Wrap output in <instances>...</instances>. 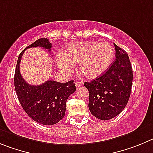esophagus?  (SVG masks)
<instances>
[{
  "label": "esophagus",
  "instance_id": "34e87169",
  "mask_svg": "<svg viewBox=\"0 0 153 153\" xmlns=\"http://www.w3.org/2000/svg\"><path fill=\"white\" fill-rule=\"evenodd\" d=\"M83 85V83L81 82H75V86L76 88H80V87H82Z\"/></svg>",
  "mask_w": 153,
  "mask_h": 153
}]
</instances>
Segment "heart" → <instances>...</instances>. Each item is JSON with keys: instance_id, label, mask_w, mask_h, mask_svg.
<instances>
[{"instance_id": "heart-1", "label": "heart", "mask_w": 153, "mask_h": 153, "mask_svg": "<svg viewBox=\"0 0 153 153\" xmlns=\"http://www.w3.org/2000/svg\"><path fill=\"white\" fill-rule=\"evenodd\" d=\"M114 58V50L108 42L85 41L73 44L65 53L60 52L56 56V65L64 72H71L74 64L88 78H95L105 72Z\"/></svg>"}]
</instances>
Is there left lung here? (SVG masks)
<instances>
[{
    "mask_svg": "<svg viewBox=\"0 0 153 153\" xmlns=\"http://www.w3.org/2000/svg\"><path fill=\"white\" fill-rule=\"evenodd\" d=\"M116 59L104 75L85 82L89 91L88 107L96 118L107 120L117 116L130 98L133 68L127 53L114 44Z\"/></svg>",
    "mask_w": 153,
    "mask_h": 153,
    "instance_id": "obj_1",
    "label": "left lung"
}]
</instances>
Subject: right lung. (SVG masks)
<instances>
[{"mask_svg": "<svg viewBox=\"0 0 153 153\" xmlns=\"http://www.w3.org/2000/svg\"><path fill=\"white\" fill-rule=\"evenodd\" d=\"M32 47H42L50 52L52 43L42 38L27 46L19 55L14 75L16 95L25 112L34 121L43 125H54L65 117L68 97L76 90L73 80L60 83L49 80L40 85H30L20 72V63L24 51Z\"/></svg>", "mask_w": 153, "mask_h": 153, "instance_id": "right-lung-1", "label": "right lung"}]
</instances>
